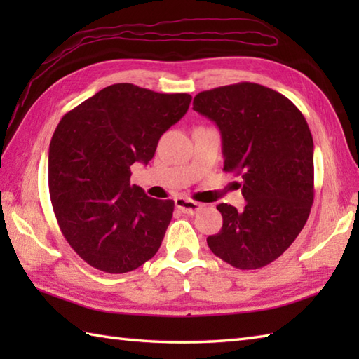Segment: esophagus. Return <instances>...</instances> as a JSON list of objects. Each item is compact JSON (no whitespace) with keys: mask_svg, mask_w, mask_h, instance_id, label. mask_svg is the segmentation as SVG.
Instances as JSON below:
<instances>
[{"mask_svg":"<svg viewBox=\"0 0 359 359\" xmlns=\"http://www.w3.org/2000/svg\"><path fill=\"white\" fill-rule=\"evenodd\" d=\"M174 202H175V207H177L182 212H187V215H194L196 211H199L202 208V203L185 199V197H177Z\"/></svg>","mask_w":359,"mask_h":359,"instance_id":"obj_1","label":"esophagus"}]
</instances>
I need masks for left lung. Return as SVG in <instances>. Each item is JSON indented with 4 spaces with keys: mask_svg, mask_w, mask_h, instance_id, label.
Instances as JSON below:
<instances>
[{
    "mask_svg": "<svg viewBox=\"0 0 359 359\" xmlns=\"http://www.w3.org/2000/svg\"><path fill=\"white\" fill-rule=\"evenodd\" d=\"M193 109L222 137L224 171L242 175V211L217 205L224 225L210 250L241 270L269 265L292 245L313 203V139L287 97L257 83L203 90Z\"/></svg>",
    "mask_w": 359,
    "mask_h": 359,
    "instance_id": "obj_1",
    "label": "left lung"
}]
</instances>
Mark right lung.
<instances>
[{
	"instance_id": "right-lung-1",
	"label": "right lung",
	"mask_w": 359,
	"mask_h": 359,
	"mask_svg": "<svg viewBox=\"0 0 359 359\" xmlns=\"http://www.w3.org/2000/svg\"><path fill=\"white\" fill-rule=\"evenodd\" d=\"M191 98L117 83L60 120L49 147L52 207L66 241L94 269L128 273L157 253L174 201L129 184L131 165L149 163Z\"/></svg>"
}]
</instances>
